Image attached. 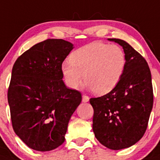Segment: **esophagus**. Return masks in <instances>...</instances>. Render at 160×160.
<instances>
[{"label":"esophagus","instance_id":"1","mask_svg":"<svg viewBox=\"0 0 160 160\" xmlns=\"http://www.w3.org/2000/svg\"><path fill=\"white\" fill-rule=\"evenodd\" d=\"M82 101H83V102H88V101H89V97H88V96L84 95L82 97Z\"/></svg>","mask_w":160,"mask_h":160}]
</instances>
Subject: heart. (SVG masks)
<instances>
[{
	"label": "heart",
	"instance_id": "1",
	"mask_svg": "<svg viewBox=\"0 0 160 160\" xmlns=\"http://www.w3.org/2000/svg\"><path fill=\"white\" fill-rule=\"evenodd\" d=\"M126 64V55L120 47L92 42L72 52L70 60L61 66V72L70 88H78L84 78L88 89L105 95L118 84Z\"/></svg>",
	"mask_w": 160,
	"mask_h": 160
}]
</instances>
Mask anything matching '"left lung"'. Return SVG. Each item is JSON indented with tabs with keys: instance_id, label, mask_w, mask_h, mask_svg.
Segmentation results:
<instances>
[{
	"instance_id": "left-lung-1",
	"label": "left lung",
	"mask_w": 160,
	"mask_h": 160,
	"mask_svg": "<svg viewBox=\"0 0 160 160\" xmlns=\"http://www.w3.org/2000/svg\"><path fill=\"white\" fill-rule=\"evenodd\" d=\"M122 46L126 57L124 73L109 93L91 98L92 130L101 144L111 150L125 149L138 142L147 130L153 107L149 66L124 40L109 38Z\"/></svg>"
}]
</instances>
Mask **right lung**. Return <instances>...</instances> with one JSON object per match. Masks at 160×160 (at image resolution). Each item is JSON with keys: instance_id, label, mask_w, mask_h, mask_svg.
I'll list each match as a JSON object with an SVG mask.
<instances>
[{"instance_id": "add662e5", "label": "right lung", "mask_w": 160, "mask_h": 160, "mask_svg": "<svg viewBox=\"0 0 160 160\" xmlns=\"http://www.w3.org/2000/svg\"><path fill=\"white\" fill-rule=\"evenodd\" d=\"M74 48L63 39H47L25 51L12 70L8 90L16 134L30 148L49 151L63 143L68 122L81 102L67 88L61 66Z\"/></svg>"}]
</instances>
